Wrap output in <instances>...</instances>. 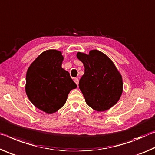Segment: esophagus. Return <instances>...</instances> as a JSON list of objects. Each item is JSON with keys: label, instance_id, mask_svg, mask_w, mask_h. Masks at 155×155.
<instances>
[{"label": "esophagus", "instance_id": "obj_1", "mask_svg": "<svg viewBox=\"0 0 155 155\" xmlns=\"http://www.w3.org/2000/svg\"><path fill=\"white\" fill-rule=\"evenodd\" d=\"M74 82H75L76 84L78 85V84H79V79H78V78H75Z\"/></svg>", "mask_w": 155, "mask_h": 155}]
</instances>
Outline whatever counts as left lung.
<instances>
[{"mask_svg":"<svg viewBox=\"0 0 155 155\" xmlns=\"http://www.w3.org/2000/svg\"><path fill=\"white\" fill-rule=\"evenodd\" d=\"M77 57L85 68L79 88L86 103L100 112L110 109L122 94L120 73L112 60L100 51L91 50L88 55L78 52Z\"/></svg>","mask_w":155,"mask_h":155,"instance_id":"obj_1","label":"left lung"}]
</instances>
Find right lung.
Returning <instances> with one entry per match:
<instances>
[{"label":"right lung","instance_id":"add662e5","mask_svg":"<svg viewBox=\"0 0 155 155\" xmlns=\"http://www.w3.org/2000/svg\"><path fill=\"white\" fill-rule=\"evenodd\" d=\"M63 59L59 51H45L27 72L25 91L28 98L35 107L48 114L62 108L70 91L77 88L69 73L62 68Z\"/></svg>","mask_w":155,"mask_h":155}]
</instances>
